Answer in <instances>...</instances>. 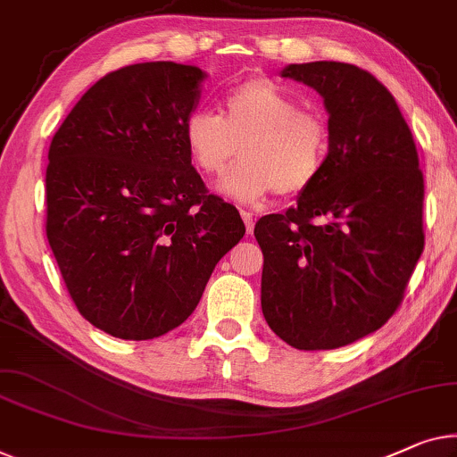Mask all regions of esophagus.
<instances>
[{"label":"esophagus","mask_w":457,"mask_h":457,"mask_svg":"<svg viewBox=\"0 0 457 457\" xmlns=\"http://www.w3.org/2000/svg\"><path fill=\"white\" fill-rule=\"evenodd\" d=\"M241 218L245 222V228H247V235L253 233V216H251L247 210H241Z\"/></svg>","instance_id":"34e87169"}]
</instances>
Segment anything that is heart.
<instances>
[{"label": "heart", "mask_w": 457, "mask_h": 457, "mask_svg": "<svg viewBox=\"0 0 457 457\" xmlns=\"http://www.w3.org/2000/svg\"><path fill=\"white\" fill-rule=\"evenodd\" d=\"M183 142L204 175L222 173L241 148L243 161L216 183V191L253 204L274 191H305L321 173L329 134L326 121L303 111L280 84L253 78L224 96L222 117L206 109L191 111Z\"/></svg>", "instance_id": "1"}]
</instances>
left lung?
Masks as SVG:
<instances>
[{"label":"left lung","mask_w":457,"mask_h":457,"mask_svg":"<svg viewBox=\"0 0 457 457\" xmlns=\"http://www.w3.org/2000/svg\"><path fill=\"white\" fill-rule=\"evenodd\" d=\"M280 76L320 92L329 146L296 206L255 224L262 311L293 348L332 350L398 309L425 245V183L412 131L375 76L340 62L290 63Z\"/></svg>","instance_id":"obj_1"}]
</instances>
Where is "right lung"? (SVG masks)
<instances>
[{"mask_svg": "<svg viewBox=\"0 0 457 457\" xmlns=\"http://www.w3.org/2000/svg\"><path fill=\"white\" fill-rule=\"evenodd\" d=\"M206 78L175 62L111 71L51 140V251L84 320L115 338L152 340L181 326L245 235L183 142Z\"/></svg>", "mask_w": 457, "mask_h": 457, "instance_id": "obj_1", "label": "right lung"}]
</instances>
